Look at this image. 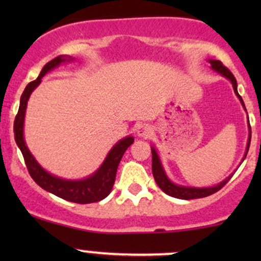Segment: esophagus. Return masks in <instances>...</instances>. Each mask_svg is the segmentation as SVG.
Wrapping results in <instances>:
<instances>
[{"instance_id":"obj_1","label":"esophagus","mask_w":261,"mask_h":261,"mask_svg":"<svg viewBox=\"0 0 261 261\" xmlns=\"http://www.w3.org/2000/svg\"><path fill=\"white\" fill-rule=\"evenodd\" d=\"M136 134L139 137H148L152 134V127L147 124H141L136 128Z\"/></svg>"}]
</instances>
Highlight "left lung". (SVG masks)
Segmentation results:
<instances>
[{
    "label": "left lung",
    "instance_id": "left-lung-1",
    "mask_svg": "<svg viewBox=\"0 0 261 261\" xmlns=\"http://www.w3.org/2000/svg\"><path fill=\"white\" fill-rule=\"evenodd\" d=\"M208 62H210V65H211L212 70L216 71L217 73H220L221 76L224 77V79H227L230 83H232L233 91H234L236 95L238 97V99L241 100L242 107H243L245 112H247V109H245V106H244V101H243V99H242L241 95H239L238 89H237V81L234 79V76L232 74V72H230L228 68L224 67V66L222 65V62L218 61V60H208ZM248 131H249V134H248L247 148H245V153L243 155V158H242V162H243L245 160V157H247L248 149H249V146H250L251 130H250L249 119H248ZM151 151H152V173H153L155 182H157L158 187L161 188V190L164 191L167 195L176 197V199L191 200V199H200V197H206V196L211 195V194L216 193V191L220 190V189L222 188L230 178H232L233 173H234L233 172L232 174H229L226 179H223L222 181H220L218 184L214 185V187L197 188V187H189V185L176 184V182L170 180L169 176L167 175L166 170H164V167H163V164H162V161H161L160 155H158L157 149L154 148V146H151ZM242 162H241V164H242Z\"/></svg>",
    "mask_w": 261,
    "mask_h": 261
}]
</instances>
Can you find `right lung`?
<instances>
[{
    "label": "right lung",
    "instance_id": "right-lung-1",
    "mask_svg": "<svg viewBox=\"0 0 261 261\" xmlns=\"http://www.w3.org/2000/svg\"><path fill=\"white\" fill-rule=\"evenodd\" d=\"M74 61V58L68 55H60L58 58L53 59L44 66L43 70L39 73L38 79L33 82L28 83L23 92L19 101V109L14 120V140L17 146L24 157L27 168L29 174L40 188L49 191L54 195L67 200V201L76 203H91L97 202L106 199L112 191L114 181H115L116 170L120 163L125 151L134 143V136H126L115 143L112 149L108 152L107 157L104 158L103 163L99 168L92 173L91 175L83 179H65L61 176L54 175L39 164L34 155L29 151L24 140V119L27 106L31 94L37 87L41 83V79L54 68L59 67L61 64Z\"/></svg>",
    "mask_w": 261,
    "mask_h": 261
}]
</instances>
